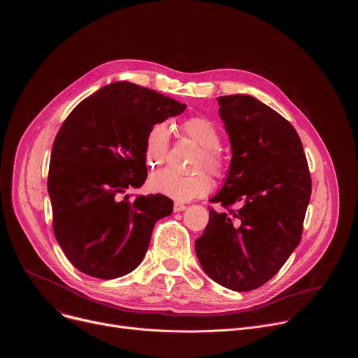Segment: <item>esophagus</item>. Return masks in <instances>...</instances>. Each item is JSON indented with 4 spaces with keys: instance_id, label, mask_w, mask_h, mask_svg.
I'll return each instance as SVG.
<instances>
[{
    "instance_id": "1",
    "label": "esophagus",
    "mask_w": 358,
    "mask_h": 358,
    "mask_svg": "<svg viewBox=\"0 0 358 358\" xmlns=\"http://www.w3.org/2000/svg\"><path fill=\"white\" fill-rule=\"evenodd\" d=\"M184 210H187L185 203H182V202H174V211H176V213H180V211H184Z\"/></svg>"
}]
</instances>
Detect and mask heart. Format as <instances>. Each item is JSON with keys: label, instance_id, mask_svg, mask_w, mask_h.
I'll list each match as a JSON object with an SVG mask.
<instances>
[{"label": "heart", "instance_id": "b5f03b06", "mask_svg": "<svg viewBox=\"0 0 358 358\" xmlns=\"http://www.w3.org/2000/svg\"><path fill=\"white\" fill-rule=\"evenodd\" d=\"M182 130L202 148L199 167H206L214 176L221 177L225 171V162L218 151L221 145V133L218 126L208 117L195 116L184 122ZM169 145V124L163 122L152 124L144 140L145 163L150 167L160 166L166 160ZM148 187L152 192L185 202L207 195L213 189V180L203 171L192 176H184L171 169H163L150 177Z\"/></svg>", "mask_w": 358, "mask_h": 358}]
</instances>
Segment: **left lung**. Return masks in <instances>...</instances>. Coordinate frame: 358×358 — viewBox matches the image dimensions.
<instances>
[{
  "label": "left lung",
  "mask_w": 358,
  "mask_h": 358,
  "mask_svg": "<svg viewBox=\"0 0 358 358\" xmlns=\"http://www.w3.org/2000/svg\"><path fill=\"white\" fill-rule=\"evenodd\" d=\"M232 159L224 187L211 198L238 211L217 213L195 241L206 273L236 292L272 279L299 245L312 178L294 127L249 94L218 97Z\"/></svg>",
  "instance_id": "obj_1"
}]
</instances>
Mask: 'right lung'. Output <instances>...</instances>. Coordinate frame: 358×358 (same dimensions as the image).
I'll return each instance as SVG.
<instances>
[{
  "mask_svg": "<svg viewBox=\"0 0 358 358\" xmlns=\"http://www.w3.org/2000/svg\"><path fill=\"white\" fill-rule=\"evenodd\" d=\"M185 105L130 82H115L82 100L59 129L50 155L48 192L54 232L80 272L116 279L134 271L155 224L173 213L164 195H138L147 178L148 129Z\"/></svg>",
  "mask_w": 358,
  "mask_h": 358,
  "instance_id": "obj_1",
  "label": "right lung"
}]
</instances>
